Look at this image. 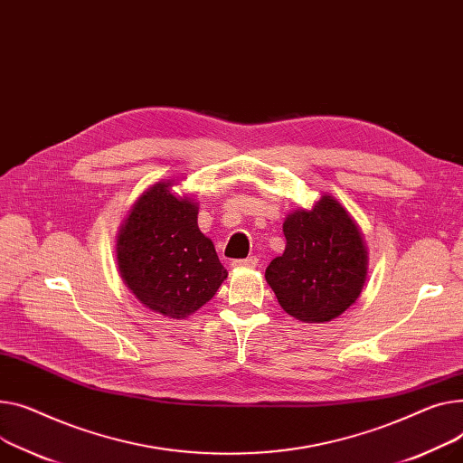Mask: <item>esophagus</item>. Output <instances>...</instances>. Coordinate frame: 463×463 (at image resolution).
I'll return each instance as SVG.
<instances>
[{
    "label": "esophagus",
    "instance_id": "obj_1",
    "mask_svg": "<svg viewBox=\"0 0 463 463\" xmlns=\"http://www.w3.org/2000/svg\"><path fill=\"white\" fill-rule=\"evenodd\" d=\"M231 266H232V268H257V266H259V259H257V257H248V259L232 260Z\"/></svg>",
    "mask_w": 463,
    "mask_h": 463
}]
</instances>
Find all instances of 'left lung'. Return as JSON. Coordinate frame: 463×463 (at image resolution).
Masks as SVG:
<instances>
[{"instance_id":"1","label":"left lung","mask_w":463,"mask_h":463,"mask_svg":"<svg viewBox=\"0 0 463 463\" xmlns=\"http://www.w3.org/2000/svg\"><path fill=\"white\" fill-rule=\"evenodd\" d=\"M287 248L266 268V281L283 311L305 324L343 315L366 279V248L352 215L331 195L283 223Z\"/></svg>"}]
</instances>
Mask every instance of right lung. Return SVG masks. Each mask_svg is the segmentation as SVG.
<instances>
[{"mask_svg":"<svg viewBox=\"0 0 463 463\" xmlns=\"http://www.w3.org/2000/svg\"><path fill=\"white\" fill-rule=\"evenodd\" d=\"M158 182L132 206L117 236L122 281L146 307L167 318H188L227 279L210 238L197 225L199 206Z\"/></svg>","mask_w":463,"mask_h":463,"instance_id":"obj_1","label":"right lung"}]
</instances>
